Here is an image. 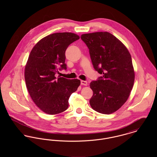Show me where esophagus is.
I'll return each mask as SVG.
<instances>
[{
    "label": "esophagus",
    "mask_w": 157,
    "mask_h": 157,
    "mask_svg": "<svg viewBox=\"0 0 157 157\" xmlns=\"http://www.w3.org/2000/svg\"><path fill=\"white\" fill-rule=\"evenodd\" d=\"M88 84L86 81H84V80H82L81 81V85H84V86H86Z\"/></svg>",
    "instance_id": "1"
}]
</instances>
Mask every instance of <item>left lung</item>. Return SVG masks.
<instances>
[{
  "label": "left lung",
  "instance_id": "8db88e82",
  "mask_svg": "<svg viewBox=\"0 0 157 157\" xmlns=\"http://www.w3.org/2000/svg\"><path fill=\"white\" fill-rule=\"evenodd\" d=\"M90 51L94 69L102 76L90 83V105L95 111L111 114L127 101L135 80L131 56L117 37L108 32L81 36Z\"/></svg>",
  "mask_w": 157,
  "mask_h": 157
}]
</instances>
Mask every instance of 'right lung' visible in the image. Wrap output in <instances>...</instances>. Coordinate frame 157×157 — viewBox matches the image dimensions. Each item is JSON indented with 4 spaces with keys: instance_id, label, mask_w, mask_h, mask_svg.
Returning a JSON list of instances; mask_svg holds the SVG:
<instances>
[{
    "instance_id": "add662e5",
    "label": "right lung",
    "mask_w": 157,
    "mask_h": 157,
    "mask_svg": "<svg viewBox=\"0 0 157 157\" xmlns=\"http://www.w3.org/2000/svg\"><path fill=\"white\" fill-rule=\"evenodd\" d=\"M80 37L72 33H54L34 46L25 68V80L34 103L43 112L54 115L66 111L71 95L80 85L78 79L56 78L59 69H67L65 51Z\"/></svg>"
}]
</instances>
